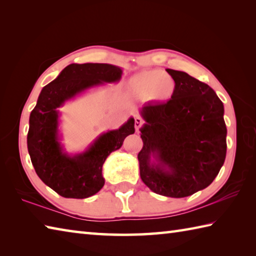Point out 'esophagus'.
<instances>
[{
  "instance_id": "esophagus-1",
  "label": "esophagus",
  "mask_w": 256,
  "mask_h": 256,
  "mask_svg": "<svg viewBox=\"0 0 256 256\" xmlns=\"http://www.w3.org/2000/svg\"><path fill=\"white\" fill-rule=\"evenodd\" d=\"M143 123H144V121H143V118H140V116H136V118H135L134 126H135V130H136V132H138V131H140V128H142Z\"/></svg>"
}]
</instances>
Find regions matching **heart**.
<instances>
[{
	"label": "heart",
	"mask_w": 256,
	"mask_h": 256,
	"mask_svg": "<svg viewBox=\"0 0 256 256\" xmlns=\"http://www.w3.org/2000/svg\"><path fill=\"white\" fill-rule=\"evenodd\" d=\"M130 86L136 96L157 101L170 100L176 91V81L160 69L143 70L134 74Z\"/></svg>",
	"instance_id": "obj_1"
}]
</instances>
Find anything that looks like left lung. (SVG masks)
<instances>
[{
  "label": "left lung",
  "mask_w": 256,
  "mask_h": 256,
  "mask_svg": "<svg viewBox=\"0 0 256 256\" xmlns=\"http://www.w3.org/2000/svg\"><path fill=\"white\" fill-rule=\"evenodd\" d=\"M166 72L176 81L172 98L140 110V175L155 194L184 198L208 187L224 165V108L208 84L184 72Z\"/></svg>",
  "instance_id": "1"
}]
</instances>
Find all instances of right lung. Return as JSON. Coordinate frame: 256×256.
<instances>
[{"label": "right lung", "mask_w": 256, "mask_h": 256, "mask_svg": "<svg viewBox=\"0 0 256 256\" xmlns=\"http://www.w3.org/2000/svg\"><path fill=\"white\" fill-rule=\"evenodd\" d=\"M122 69L108 64H72L42 88L30 112L27 148L32 164L42 182L64 198L84 199L96 194L104 184L102 166L124 138L135 132L130 118L118 130L101 134L86 152L64 153L59 142L57 108L92 86L118 82Z\"/></svg>", "instance_id": "right-lung-1"}]
</instances>
